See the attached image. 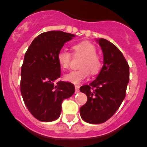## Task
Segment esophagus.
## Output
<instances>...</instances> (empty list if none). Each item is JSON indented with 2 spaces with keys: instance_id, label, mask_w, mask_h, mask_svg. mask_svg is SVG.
<instances>
[{
  "instance_id": "34e87169",
  "label": "esophagus",
  "mask_w": 147,
  "mask_h": 147,
  "mask_svg": "<svg viewBox=\"0 0 147 147\" xmlns=\"http://www.w3.org/2000/svg\"><path fill=\"white\" fill-rule=\"evenodd\" d=\"M79 86H77V85H76L75 86V89H76V93H78L79 92Z\"/></svg>"
}]
</instances>
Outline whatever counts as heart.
<instances>
[{"label":"heart","instance_id":"b5f03b06","mask_svg":"<svg viewBox=\"0 0 147 147\" xmlns=\"http://www.w3.org/2000/svg\"><path fill=\"white\" fill-rule=\"evenodd\" d=\"M73 49L76 54L84 56V59L80 64L81 69L66 74L63 78L68 82L78 84L88 76L89 71L92 74L98 73L102 64L100 59L96 54V47L90 42L83 41L74 45ZM57 61L62 69H69L71 61L70 52L65 49H61L57 54Z\"/></svg>","mask_w":147,"mask_h":147}]
</instances>
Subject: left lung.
<instances>
[{"label": "left lung", "mask_w": 147, "mask_h": 147, "mask_svg": "<svg viewBox=\"0 0 147 147\" xmlns=\"http://www.w3.org/2000/svg\"><path fill=\"white\" fill-rule=\"evenodd\" d=\"M103 54V66L96 80L80 88L88 100L80 108L81 117L90 124L106 122L125 98L129 67L118 48L105 39L96 40Z\"/></svg>", "instance_id": "1"}]
</instances>
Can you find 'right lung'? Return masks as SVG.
<instances>
[{"mask_svg": "<svg viewBox=\"0 0 147 147\" xmlns=\"http://www.w3.org/2000/svg\"><path fill=\"white\" fill-rule=\"evenodd\" d=\"M75 35L49 31L37 36L27 50L21 69L20 91L32 115L42 122L59 117L61 103L75 92L71 83L56 80L61 76L57 54Z\"/></svg>", "mask_w": 147, "mask_h": 147, "instance_id": "1", "label": "right lung"}]
</instances>
